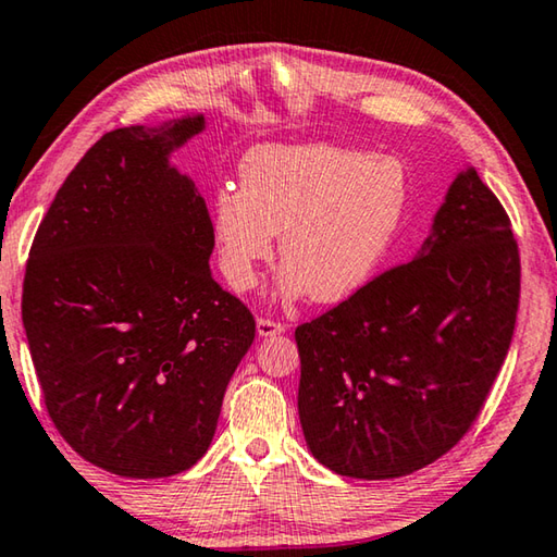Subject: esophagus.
Instances as JSON below:
<instances>
[{"label":"esophagus","mask_w":557,"mask_h":557,"mask_svg":"<svg viewBox=\"0 0 557 557\" xmlns=\"http://www.w3.org/2000/svg\"><path fill=\"white\" fill-rule=\"evenodd\" d=\"M256 329H258V336H262V338H268V336H277V334H285V324L272 322V319H265V317H260V319H258Z\"/></svg>","instance_id":"obj_1"}]
</instances>
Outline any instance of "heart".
<instances>
[{"instance_id": "b5f03b06", "label": "heart", "mask_w": 557, "mask_h": 557, "mask_svg": "<svg viewBox=\"0 0 557 557\" xmlns=\"http://www.w3.org/2000/svg\"><path fill=\"white\" fill-rule=\"evenodd\" d=\"M240 191L211 199V238L225 285L256 287L275 252L277 299L312 295L322 305L354 297L379 275L410 201L400 159L324 143L262 145L243 157Z\"/></svg>"}]
</instances>
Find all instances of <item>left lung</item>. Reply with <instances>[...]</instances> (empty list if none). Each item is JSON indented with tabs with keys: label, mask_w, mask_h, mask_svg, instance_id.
<instances>
[{
	"label": "left lung",
	"mask_w": 557,
	"mask_h": 557,
	"mask_svg": "<svg viewBox=\"0 0 557 557\" xmlns=\"http://www.w3.org/2000/svg\"><path fill=\"white\" fill-rule=\"evenodd\" d=\"M518 292L504 206L474 166L461 169L414 260L297 326V408L312 457L371 482L455 447L511 346Z\"/></svg>",
	"instance_id": "obj_1"
}]
</instances>
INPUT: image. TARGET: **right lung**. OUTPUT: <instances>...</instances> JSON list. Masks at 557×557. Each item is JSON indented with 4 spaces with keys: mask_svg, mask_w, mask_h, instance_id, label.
<instances>
[{
    "mask_svg": "<svg viewBox=\"0 0 557 557\" xmlns=\"http://www.w3.org/2000/svg\"><path fill=\"white\" fill-rule=\"evenodd\" d=\"M203 129L191 112L102 135L26 262L22 322L46 408L83 459L117 476L194 467L256 338L252 314L211 275L203 196L172 164Z\"/></svg>",
    "mask_w": 557,
    "mask_h": 557,
    "instance_id": "add662e5",
    "label": "right lung"
}]
</instances>
